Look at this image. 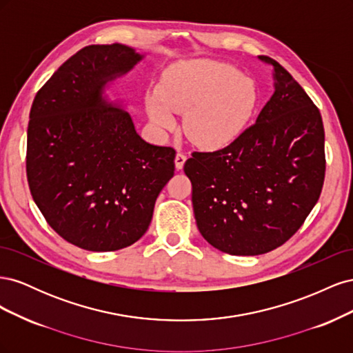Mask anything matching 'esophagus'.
<instances>
[{"mask_svg":"<svg viewBox=\"0 0 353 353\" xmlns=\"http://www.w3.org/2000/svg\"><path fill=\"white\" fill-rule=\"evenodd\" d=\"M185 160H187V156H185L183 152H178V153H176V156H175V166H176L178 170L183 169V166H184V163H185Z\"/></svg>","mask_w":353,"mask_h":353,"instance_id":"1","label":"esophagus"}]
</instances>
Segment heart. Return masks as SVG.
Instances as JSON below:
<instances>
[{
    "instance_id": "b5f03b06",
    "label": "heart",
    "mask_w": 353,
    "mask_h": 353,
    "mask_svg": "<svg viewBox=\"0 0 353 353\" xmlns=\"http://www.w3.org/2000/svg\"><path fill=\"white\" fill-rule=\"evenodd\" d=\"M256 105L250 79L225 63L196 60L170 68L147 97V112L163 131L174 130V113L185 114L184 131L194 144L219 148L241 134Z\"/></svg>"
}]
</instances>
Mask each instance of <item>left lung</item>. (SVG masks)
<instances>
[{
	"instance_id": "obj_1",
	"label": "left lung",
	"mask_w": 353,
	"mask_h": 353,
	"mask_svg": "<svg viewBox=\"0 0 353 353\" xmlns=\"http://www.w3.org/2000/svg\"><path fill=\"white\" fill-rule=\"evenodd\" d=\"M275 91L256 123L216 152H193L184 165L197 228L213 248L256 256L280 248L303 225L325 178L323 117L279 61Z\"/></svg>"
}]
</instances>
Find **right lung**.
Returning a JSON list of instances; mask_svg holds the SVG:
<instances>
[{"instance_id":"1","label":"right lung","mask_w":353,"mask_h":353,"mask_svg":"<svg viewBox=\"0 0 353 353\" xmlns=\"http://www.w3.org/2000/svg\"><path fill=\"white\" fill-rule=\"evenodd\" d=\"M141 56L122 44L79 50L42 85L28 126L26 175L48 225L90 252L140 240L175 172V148L145 143L131 116L105 104L104 83Z\"/></svg>"}]
</instances>
